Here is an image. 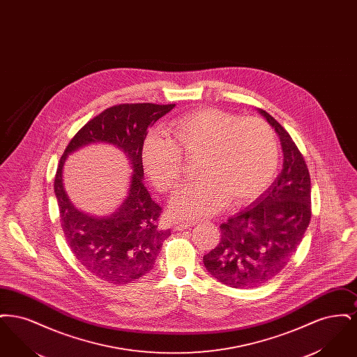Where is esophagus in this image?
I'll use <instances>...</instances> for the list:
<instances>
[{
  "instance_id": "esophagus-1",
  "label": "esophagus",
  "mask_w": 357,
  "mask_h": 357,
  "mask_svg": "<svg viewBox=\"0 0 357 357\" xmlns=\"http://www.w3.org/2000/svg\"><path fill=\"white\" fill-rule=\"evenodd\" d=\"M194 225H195V222H179V223L175 225V229L176 230H185V229H188V227H191Z\"/></svg>"
}]
</instances>
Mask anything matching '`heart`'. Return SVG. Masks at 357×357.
Wrapping results in <instances>:
<instances>
[{"instance_id":"1","label":"heart","mask_w":357,"mask_h":357,"mask_svg":"<svg viewBox=\"0 0 357 357\" xmlns=\"http://www.w3.org/2000/svg\"><path fill=\"white\" fill-rule=\"evenodd\" d=\"M169 130L174 140L151 134L143 143L142 160L153 186L167 192L181 183L182 155L199 158L201 176L174 194V215L206 217L227 201L233 206L249 204L272 183L278 144L264 120L206 108L172 120Z\"/></svg>"}]
</instances>
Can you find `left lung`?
Wrapping results in <instances>:
<instances>
[{"label": "left lung", "instance_id": "1", "mask_svg": "<svg viewBox=\"0 0 357 357\" xmlns=\"http://www.w3.org/2000/svg\"><path fill=\"white\" fill-rule=\"evenodd\" d=\"M280 136L284 163L277 179L249 208L222 223L218 246L204 264L223 285L259 287L281 272L301 243L310 222V176L288 131L259 109Z\"/></svg>", "mask_w": 357, "mask_h": 357}]
</instances>
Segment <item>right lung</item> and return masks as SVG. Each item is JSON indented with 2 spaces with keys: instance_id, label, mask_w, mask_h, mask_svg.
<instances>
[{
  "instance_id": "obj_1",
  "label": "right lung",
  "mask_w": 357,
  "mask_h": 357,
  "mask_svg": "<svg viewBox=\"0 0 357 357\" xmlns=\"http://www.w3.org/2000/svg\"><path fill=\"white\" fill-rule=\"evenodd\" d=\"M175 104H119L89 120L72 137L63 153L56 178L54 195L69 249L95 277L109 284H128L153 271L156 255L169 233L158 227L162 207L144 186L142 150L147 130ZM92 142H109L130 160L133 175L123 204L99 219L85 215L68 201L62 183L66 156Z\"/></svg>"
}]
</instances>
